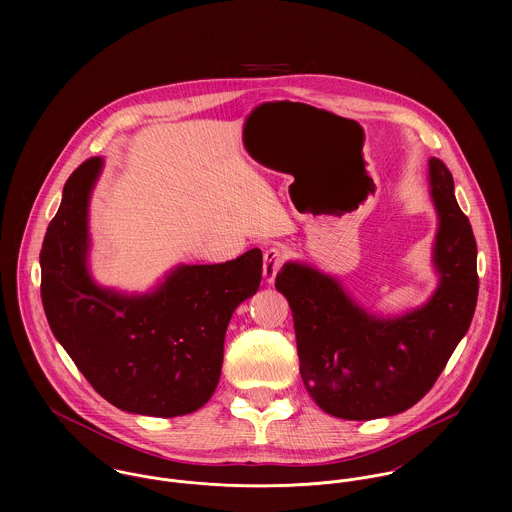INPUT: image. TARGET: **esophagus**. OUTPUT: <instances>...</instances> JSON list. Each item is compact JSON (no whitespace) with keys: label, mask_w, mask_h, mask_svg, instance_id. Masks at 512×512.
Listing matches in <instances>:
<instances>
[{"label":"esophagus","mask_w":512,"mask_h":512,"mask_svg":"<svg viewBox=\"0 0 512 512\" xmlns=\"http://www.w3.org/2000/svg\"><path fill=\"white\" fill-rule=\"evenodd\" d=\"M284 260H286V254H284L282 248H268L264 252V280H266V284H274L276 274L284 266Z\"/></svg>","instance_id":"esophagus-1"}]
</instances>
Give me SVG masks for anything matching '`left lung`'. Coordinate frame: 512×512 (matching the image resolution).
<instances>
[{
	"mask_svg": "<svg viewBox=\"0 0 512 512\" xmlns=\"http://www.w3.org/2000/svg\"><path fill=\"white\" fill-rule=\"evenodd\" d=\"M430 193L439 219V286L426 305L382 319L311 266L288 262L276 276V290L292 307L303 384L335 418L374 420L412 408L436 384L471 325L479 293L477 242L455 201L453 177L436 157Z\"/></svg>",
	"mask_w": 512,
	"mask_h": 512,
	"instance_id": "1",
	"label": "left lung"
}]
</instances>
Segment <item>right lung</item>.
Returning a JSON list of instances; mask_svg holds the SVG:
<instances>
[{
    "label": "right lung",
    "instance_id": "add662e5",
    "mask_svg": "<svg viewBox=\"0 0 512 512\" xmlns=\"http://www.w3.org/2000/svg\"><path fill=\"white\" fill-rule=\"evenodd\" d=\"M102 171L90 157L67 179L41 248V299L53 335L92 388L124 412L173 418L199 410L219 384L234 309L258 292L262 252L179 266L155 292L124 295L86 268L88 201Z\"/></svg>",
    "mask_w": 512,
    "mask_h": 512
}]
</instances>
